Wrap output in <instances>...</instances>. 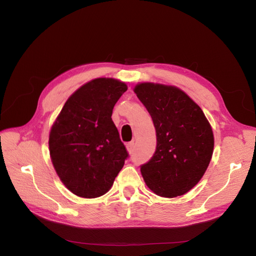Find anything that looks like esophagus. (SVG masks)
I'll list each match as a JSON object with an SVG mask.
<instances>
[{
	"label": "esophagus",
	"instance_id": "esophagus-1",
	"mask_svg": "<svg viewBox=\"0 0 256 256\" xmlns=\"http://www.w3.org/2000/svg\"><path fill=\"white\" fill-rule=\"evenodd\" d=\"M134 141H132V142H129L127 145H126V147H127V150L131 154V152H134Z\"/></svg>",
	"mask_w": 256,
	"mask_h": 256
}]
</instances>
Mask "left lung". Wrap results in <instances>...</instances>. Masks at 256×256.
<instances>
[{"label": "left lung", "instance_id": "1", "mask_svg": "<svg viewBox=\"0 0 256 256\" xmlns=\"http://www.w3.org/2000/svg\"><path fill=\"white\" fill-rule=\"evenodd\" d=\"M134 92L150 114L157 146L141 173L152 191L164 198L182 196L200 180L214 152V134L202 109L182 90L140 83Z\"/></svg>", "mask_w": 256, "mask_h": 256}]
</instances>
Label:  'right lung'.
Here are the masks:
<instances>
[{"mask_svg":"<svg viewBox=\"0 0 256 256\" xmlns=\"http://www.w3.org/2000/svg\"><path fill=\"white\" fill-rule=\"evenodd\" d=\"M127 88L112 78L92 80L68 98L53 124L49 136L52 164L76 196H104L129 156L111 118Z\"/></svg>","mask_w":256,"mask_h":256,"instance_id":"obj_1","label":"right lung"}]
</instances>
